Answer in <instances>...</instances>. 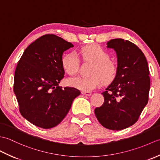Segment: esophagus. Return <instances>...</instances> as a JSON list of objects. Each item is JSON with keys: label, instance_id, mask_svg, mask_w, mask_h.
Segmentation results:
<instances>
[{"label": "esophagus", "instance_id": "34e87169", "mask_svg": "<svg viewBox=\"0 0 160 160\" xmlns=\"http://www.w3.org/2000/svg\"><path fill=\"white\" fill-rule=\"evenodd\" d=\"M82 94L84 95V96H89L91 95V92H90V91H82Z\"/></svg>", "mask_w": 160, "mask_h": 160}]
</instances>
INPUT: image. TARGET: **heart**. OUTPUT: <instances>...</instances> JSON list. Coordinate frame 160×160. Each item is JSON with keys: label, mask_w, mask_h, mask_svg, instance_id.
Segmentation results:
<instances>
[{"label": "heart", "mask_w": 160, "mask_h": 160, "mask_svg": "<svg viewBox=\"0 0 160 160\" xmlns=\"http://www.w3.org/2000/svg\"><path fill=\"white\" fill-rule=\"evenodd\" d=\"M84 62L93 63L89 77H76L68 80V84L78 89L90 91L100 85L102 82L108 83L116 77L117 63L109 59V54L96 44L82 47L79 51ZM63 69L70 76L76 75L79 69V59L73 53H67L62 58Z\"/></svg>", "instance_id": "1"}]
</instances>
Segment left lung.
Segmentation results:
<instances>
[{
  "instance_id": "1",
  "label": "left lung",
  "mask_w": 160,
  "mask_h": 160,
  "mask_svg": "<svg viewBox=\"0 0 160 160\" xmlns=\"http://www.w3.org/2000/svg\"><path fill=\"white\" fill-rule=\"evenodd\" d=\"M107 47L117 53L118 73L102 93L104 102L95 108V114L104 127L119 131L134 124L148 103L149 69L144 54L134 43L112 39Z\"/></svg>"
}]
</instances>
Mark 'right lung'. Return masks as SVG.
I'll return each instance as SVG.
<instances>
[{"label": "right lung", "instance_id": "right-lung-1", "mask_svg": "<svg viewBox=\"0 0 160 160\" xmlns=\"http://www.w3.org/2000/svg\"><path fill=\"white\" fill-rule=\"evenodd\" d=\"M73 45L54 34H46L27 47L17 64L13 91L20 114L32 124L51 128L60 123L80 91L59 87L64 78V51Z\"/></svg>", "mask_w": 160, "mask_h": 160}]
</instances>
